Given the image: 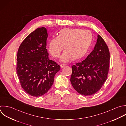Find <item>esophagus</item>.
Segmentation results:
<instances>
[{
    "label": "esophagus",
    "instance_id": "1",
    "mask_svg": "<svg viewBox=\"0 0 126 126\" xmlns=\"http://www.w3.org/2000/svg\"><path fill=\"white\" fill-rule=\"evenodd\" d=\"M60 66L61 68H63V67H64L65 66H66V64H61L60 65Z\"/></svg>",
    "mask_w": 126,
    "mask_h": 126
}]
</instances>
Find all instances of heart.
Returning a JSON list of instances; mask_svg holds the SVG:
<instances>
[{"mask_svg": "<svg viewBox=\"0 0 126 126\" xmlns=\"http://www.w3.org/2000/svg\"><path fill=\"white\" fill-rule=\"evenodd\" d=\"M93 41L92 33L88 30L80 28L61 29L57 37L51 38L48 43V51L51 56L58 58L64 49L60 57L62 62H68L73 58L81 59L87 54Z\"/></svg>", "mask_w": 126, "mask_h": 126, "instance_id": "1", "label": "heart"}]
</instances>
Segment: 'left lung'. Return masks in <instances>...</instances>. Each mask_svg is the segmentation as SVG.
<instances>
[{"mask_svg":"<svg viewBox=\"0 0 126 126\" xmlns=\"http://www.w3.org/2000/svg\"><path fill=\"white\" fill-rule=\"evenodd\" d=\"M110 52L104 39L98 35L94 49L81 62L72 66L70 81L79 94L89 96L97 92L107 80Z\"/></svg>","mask_w":126,"mask_h":126,"instance_id":"8db88e82","label":"left lung"}]
</instances>
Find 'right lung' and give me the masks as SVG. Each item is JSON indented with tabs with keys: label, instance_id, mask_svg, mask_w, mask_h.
<instances>
[{
	"label": "right lung",
	"instance_id": "1",
	"mask_svg": "<svg viewBox=\"0 0 126 126\" xmlns=\"http://www.w3.org/2000/svg\"><path fill=\"white\" fill-rule=\"evenodd\" d=\"M47 32L44 27L35 29L20 44L17 54L16 72L21 86L35 97L43 95L50 89L60 69L48 58Z\"/></svg>",
	"mask_w": 126,
	"mask_h": 126
}]
</instances>
